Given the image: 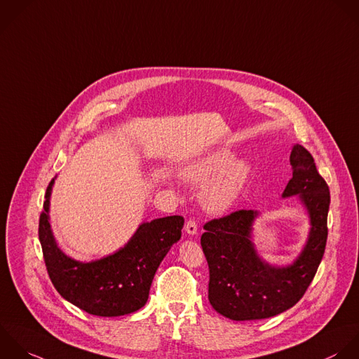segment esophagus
Returning <instances> with one entry per match:
<instances>
[{"label": "esophagus", "instance_id": "34e87169", "mask_svg": "<svg viewBox=\"0 0 359 359\" xmlns=\"http://www.w3.org/2000/svg\"><path fill=\"white\" fill-rule=\"evenodd\" d=\"M184 231L189 233V235H196L197 233V224L194 219H189L184 225Z\"/></svg>", "mask_w": 359, "mask_h": 359}]
</instances>
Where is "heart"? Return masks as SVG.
<instances>
[{
	"instance_id": "heart-1",
	"label": "heart",
	"mask_w": 359,
	"mask_h": 359,
	"mask_svg": "<svg viewBox=\"0 0 359 359\" xmlns=\"http://www.w3.org/2000/svg\"><path fill=\"white\" fill-rule=\"evenodd\" d=\"M228 149L207 154L183 170V177L190 183H200L211 177L201 190V201L210 211H224L239 197L250 173L246 161H232Z\"/></svg>"
}]
</instances>
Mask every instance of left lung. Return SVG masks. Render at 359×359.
I'll return each mask as SVG.
<instances>
[{"instance_id":"8db88e82","label":"left lung","mask_w":359,"mask_h":359,"mask_svg":"<svg viewBox=\"0 0 359 359\" xmlns=\"http://www.w3.org/2000/svg\"><path fill=\"white\" fill-rule=\"evenodd\" d=\"M290 162L292 177L283 197L298 196L311 218L308 242L291 266H270L259 257L252 242V226L259 215L253 210H239L204 225L201 246L210 269L208 299L228 319L262 320L292 308L306 292L323 259L329 186L302 145H294Z\"/></svg>"}]
</instances>
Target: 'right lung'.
<instances>
[{"label": "right lung", "mask_w": 359, "mask_h": 359, "mask_svg": "<svg viewBox=\"0 0 359 359\" xmlns=\"http://www.w3.org/2000/svg\"><path fill=\"white\" fill-rule=\"evenodd\" d=\"M54 179L44 194L39 219V241L48 277L57 292L89 315L113 318L141 309L154 276L182 236L184 218L172 215L140 225L128 243L100 260L81 263L65 256L53 236L48 207Z\"/></svg>", "instance_id": "1"}]
</instances>
